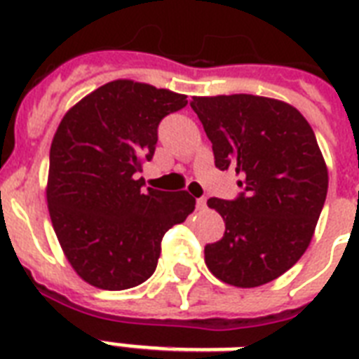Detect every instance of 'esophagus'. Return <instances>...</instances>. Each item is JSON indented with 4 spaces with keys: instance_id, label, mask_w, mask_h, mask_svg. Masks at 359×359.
<instances>
[{
    "instance_id": "esophagus-1",
    "label": "esophagus",
    "mask_w": 359,
    "mask_h": 359,
    "mask_svg": "<svg viewBox=\"0 0 359 359\" xmlns=\"http://www.w3.org/2000/svg\"><path fill=\"white\" fill-rule=\"evenodd\" d=\"M197 208H199V210L207 208V197H199V199H197Z\"/></svg>"
}]
</instances>
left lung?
I'll list each match as a JSON object with an SVG mask.
<instances>
[{"mask_svg": "<svg viewBox=\"0 0 359 359\" xmlns=\"http://www.w3.org/2000/svg\"><path fill=\"white\" fill-rule=\"evenodd\" d=\"M216 168L242 177L235 201L210 197L224 236L205 245L208 270L251 289L294 266L311 242L328 194V168L315 132L290 104L257 95L194 97L190 102Z\"/></svg>", "mask_w": 359, "mask_h": 359, "instance_id": "obj_1", "label": "left lung"}]
</instances>
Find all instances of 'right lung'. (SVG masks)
<instances>
[{
    "instance_id": "obj_1",
    "label": "right lung",
    "mask_w": 359,
    "mask_h": 359,
    "mask_svg": "<svg viewBox=\"0 0 359 359\" xmlns=\"http://www.w3.org/2000/svg\"><path fill=\"white\" fill-rule=\"evenodd\" d=\"M186 95L134 80L98 87L65 114L50 147L46 201L74 272L104 290L143 283L162 238L196 208L186 190L160 191L135 179L154 154L158 124Z\"/></svg>"
}]
</instances>
